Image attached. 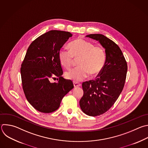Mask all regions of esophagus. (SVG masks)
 I'll use <instances>...</instances> for the list:
<instances>
[{"instance_id": "34e87169", "label": "esophagus", "mask_w": 148, "mask_h": 148, "mask_svg": "<svg viewBox=\"0 0 148 148\" xmlns=\"http://www.w3.org/2000/svg\"><path fill=\"white\" fill-rule=\"evenodd\" d=\"M81 85V83L78 82H74V87H78V86H79Z\"/></svg>"}]
</instances>
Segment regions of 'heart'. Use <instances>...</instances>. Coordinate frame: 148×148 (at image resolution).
Listing matches in <instances>:
<instances>
[{"mask_svg":"<svg viewBox=\"0 0 148 148\" xmlns=\"http://www.w3.org/2000/svg\"><path fill=\"white\" fill-rule=\"evenodd\" d=\"M70 51L62 49L59 52V60L62 66L70 69L74 58H79L78 66L65 74L66 77L74 82L81 81L89 74L95 75L101 73L106 62V53L103 46L94 45L89 41L78 39L69 45Z\"/></svg>","mask_w":148,"mask_h":148,"instance_id":"1","label":"heart"}]
</instances>
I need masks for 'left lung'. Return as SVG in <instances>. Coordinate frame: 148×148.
Here are the masks:
<instances>
[{
  "instance_id": "obj_1",
  "label": "left lung",
  "mask_w": 148,
  "mask_h": 148,
  "mask_svg": "<svg viewBox=\"0 0 148 148\" xmlns=\"http://www.w3.org/2000/svg\"><path fill=\"white\" fill-rule=\"evenodd\" d=\"M98 40L105 49V66L95 79L82 83L79 101L82 112L90 116L104 114L114 104L122 92L127 76V63L119 46L99 34L86 36Z\"/></svg>"
}]
</instances>
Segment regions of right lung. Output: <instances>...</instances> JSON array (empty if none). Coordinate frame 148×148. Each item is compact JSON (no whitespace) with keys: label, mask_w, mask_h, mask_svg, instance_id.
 I'll return each instance as SVG.
<instances>
[{"label":"right lung","mask_w":148,"mask_h":148,"mask_svg":"<svg viewBox=\"0 0 148 148\" xmlns=\"http://www.w3.org/2000/svg\"><path fill=\"white\" fill-rule=\"evenodd\" d=\"M72 34L51 30L35 39L28 47L20 69L23 89L28 102L38 111L49 113L60 106L63 97L74 88L62 75L59 52ZM58 77V83L50 80Z\"/></svg>","instance_id":"add662e5"}]
</instances>
